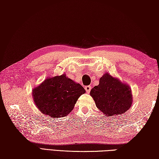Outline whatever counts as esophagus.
<instances>
[{"instance_id":"obj_1","label":"esophagus","mask_w":159,"mask_h":159,"mask_svg":"<svg viewBox=\"0 0 159 159\" xmlns=\"http://www.w3.org/2000/svg\"><path fill=\"white\" fill-rule=\"evenodd\" d=\"M84 89H85L86 92L88 93H89L90 92V90H91V87L90 86H85V87H84Z\"/></svg>"}]
</instances>
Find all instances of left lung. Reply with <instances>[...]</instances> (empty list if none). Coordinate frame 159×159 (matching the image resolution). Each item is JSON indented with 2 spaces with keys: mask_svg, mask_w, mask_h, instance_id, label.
I'll list each match as a JSON object with an SVG mask.
<instances>
[{
  "mask_svg": "<svg viewBox=\"0 0 159 159\" xmlns=\"http://www.w3.org/2000/svg\"><path fill=\"white\" fill-rule=\"evenodd\" d=\"M90 95L97 108L107 116L122 114L132 104L129 86L106 72L100 78L98 85L91 90Z\"/></svg>",
  "mask_w": 159,
  "mask_h": 159,
  "instance_id": "8db88e82",
  "label": "left lung"
}]
</instances>
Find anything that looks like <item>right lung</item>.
I'll list each match as a JSON object with an SVG mask.
<instances>
[{
	"mask_svg": "<svg viewBox=\"0 0 159 159\" xmlns=\"http://www.w3.org/2000/svg\"><path fill=\"white\" fill-rule=\"evenodd\" d=\"M81 84L74 82L66 74L48 77L32 90L37 108L52 118L64 117L73 110L80 96L85 93Z\"/></svg>",
	"mask_w": 159,
	"mask_h": 159,
	"instance_id": "obj_1",
	"label": "right lung"
}]
</instances>
